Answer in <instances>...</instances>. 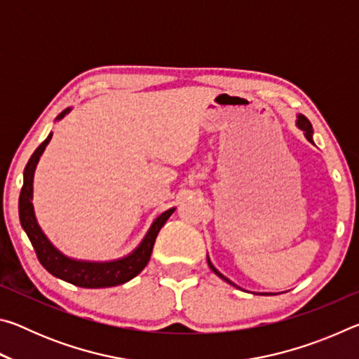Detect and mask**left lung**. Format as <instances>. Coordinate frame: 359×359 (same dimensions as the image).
<instances>
[{"mask_svg":"<svg viewBox=\"0 0 359 359\" xmlns=\"http://www.w3.org/2000/svg\"><path fill=\"white\" fill-rule=\"evenodd\" d=\"M296 126L297 128H299L302 133H304V136H306V139L309 142H312L313 144V128H312V125H311V121H309L306 117H304L302 114H297V120H296ZM208 264H209V267L212 269V272H214V274H217L218 277L222 278V280H224L226 283H229V285H233V287H236V288H239L238 285L236 283H233L229 280V278H226L224 277L222 272H218V269L217 267L210 263V259H209V255H208ZM259 294H274V293H259Z\"/></svg>","mask_w":359,"mask_h":359,"instance_id":"obj_1","label":"left lung"}]
</instances>
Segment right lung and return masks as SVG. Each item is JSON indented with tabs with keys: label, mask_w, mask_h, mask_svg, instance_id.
<instances>
[{
	"label": "right lung",
	"mask_w": 359,
	"mask_h": 359,
	"mask_svg": "<svg viewBox=\"0 0 359 359\" xmlns=\"http://www.w3.org/2000/svg\"><path fill=\"white\" fill-rule=\"evenodd\" d=\"M71 112V107L65 109V111L58 115L55 121L62 120L65 115ZM53 133H50L46 137L34 154L29 158L28 165L23 171V187L19 198V217L22 228L25 231L29 242L34 248L36 255H38L39 263L50 272L53 277L62 278V280L76 285L81 288H107V287H117V285L130 282L141 271L147 266L151 250H154V244L158 233L163 228V224L168 222V218L174 214L175 208H171L158 215L154 222H151L147 234L144 236L135 250L131 253L125 255V257L111 259V261H90V259H76L71 258L48 241L44 231L41 229L38 218L34 215L33 208V179L34 171L38 166L41 155L44 154L47 144L50 142Z\"/></svg>",
	"instance_id": "1"
}]
</instances>
